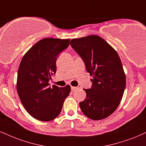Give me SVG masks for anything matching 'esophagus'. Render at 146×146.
<instances>
[{
    "label": "esophagus",
    "mask_w": 146,
    "mask_h": 146,
    "mask_svg": "<svg viewBox=\"0 0 146 146\" xmlns=\"http://www.w3.org/2000/svg\"><path fill=\"white\" fill-rule=\"evenodd\" d=\"M78 89V88L77 87H73V86H71V91L72 92H74L75 90H77Z\"/></svg>",
    "instance_id": "34e87169"
}]
</instances>
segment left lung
Here are the masks:
<instances>
[{"label":"left lung","instance_id":"8db88e82","mask_svg":"<svg viewBox=\"0 0 146 146\" xmlns=\"http://www.w3.org/2000/svg\"><path fill=\"white\" fill-rule=\"evenodd\" d=\"M70 44L82 58L92 76V87L85 89L86 98L79 102L90 119L102 120L115 111L121 102L126 77L117 51L98 36L91 35L71 40Z\"/></svg>","mask_w":146,"mask_h":146}]
</instances>
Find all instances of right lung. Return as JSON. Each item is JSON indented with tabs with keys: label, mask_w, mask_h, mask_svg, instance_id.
<instances>
[{
	"label": "right lung",
	"mask_w": 146,
	"mask_h": 146,
	"mask_svg": "<svg viewBox=\"0 0 146 146\" xmlns=\"http://www.w3.org/2000/svg\"><path fill=\"white\" fill-rule=\"evenodd\" d=\"M70 39L44 38L24 54L17 79V91L27 112L35 119L50 121L58 117L71 87H49L56 73L58 54L69 46Z\"/></svg>",
	"instance_id": "add662e5"
}]
</instances>
